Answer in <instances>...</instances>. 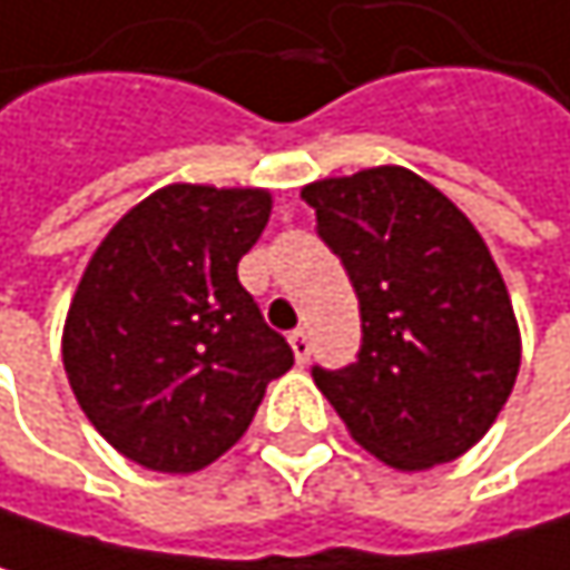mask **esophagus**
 <instances>
[{
  "mask_svg": "<svg viewBox=\"0 0 570 570\" xmlns=\"http://www.w3.org/2000/svg\"><path fill=\"white\" fill-rule=\"evenodd\" d=\"M291 347H294L297 364H307V361H311V337H307L304 331H294V334H291Z\"/></svg>",
  "mask_w": 570,
  "mask_h": 570,
  "instance_id": "esophagus-1",
  "label": "esophagus"
}]
</instances>
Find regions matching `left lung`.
I'll return each instance as SVG.
<instances>
[{
    "label": "left lung",
    "instance_id": "obj_1",
    "mask_svg": "<svg viewBox=\"0 0 570 570\" xmlns=\"http://www.w3.org/2000/svg\"><path fill=\"white\" fill-rule=\"evenodd\" d=\"M361 301L357 361L314 381L351 438L401 471L471 451L521 367L501 269L474 223L404 166L317 179L301 193Z\"/></svg>",
    "mask_w": 570,
    "mask_h": 570
}]
</instances>
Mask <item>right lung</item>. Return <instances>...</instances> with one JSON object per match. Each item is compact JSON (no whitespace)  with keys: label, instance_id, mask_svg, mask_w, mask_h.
I'll list each match as a JSON object with an SVG mask.
<instances>
[{"label":"right lung","instance_id":"1","mask_svg":"<svg viewBox=\"0 0 570 570\" xmlns=\"http://www.w3.org/2000/svg\"><path fill=\"white\" fill-rule=\"evenodd\" d=\"M269 219L266 189L173 183L96 246L62 331L69 387L129 461L189 474L249 428L294 351L236 276Z\"/></svg>","mask_w":570,"mask_h":570}]
</instances>
